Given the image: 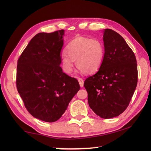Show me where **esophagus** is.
<instances>
[{
  "label": "esophagus",
  "instance_id": "1",
  "mask_svg": "<svg viewBox=\"0 0 151 151\" xmlns=\"http://www.w3.org/2000/svg\"><path fill=\"white\" fill-rule=\"evenodd\" d=\"M78 81L79 85H80L81 87H83V86H84V81H83V79L81 78H78Z\"/></svg>",
  "mask_w": 151,
  "mask_h": 151
}]
</instances>
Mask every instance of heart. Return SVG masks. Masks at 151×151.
<instances>
[{"label":"heart","instance_id":"heart-1","mask_svg":"<svg viewBox=\"0 0 151 151\" xmlns=\"http://www.w3.org/2000/svg\"><path fill=\"white\" fill-rule=\"evenodd\" d=\"M104 55L105 48L101 40L80 37L68 43L66 52L61 54L60 60L66 73L73 72L74 61H76L80 72L93 74L101 68Z\"/></svg>","mask_w":151,"mask_h":151}]
</instances>
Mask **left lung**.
Listing matches in <instances>:
<instances>
[{
	"label": "left lung",
	"mask_w": 151,
	"mask_h": 151,
	"mask_svg": "<svg viewBox=\"0 0 151 151\" xmlns=\"http://www.w3.org/2000/svg\"><path fill=\"white\" fill-rule=\"evenodd\" d=\"M103 32V63L84 86L90 108L101 118L111 119L129 106L137 85V64L134 52L119 33L109 29Z\"/></svg>",
	"instance_id": "obj_1"
}]
</instances>
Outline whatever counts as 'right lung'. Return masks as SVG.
Here are the masks:
<instances>
[{"label":"right lung","mask_w":151,"mask_h":151,"mask_svg":"<svg viewBox=\"0 0 151 151\" xmlns=\"http://www.w3.org/2000/svg\"><path fill=\"white\" fill-rule=\"evenodd\" d=\"M65 30L40 32L30 40L17 63V88L36 119L52 122L62 116L80 89L78 81L60 67Z\"/></svg>","instance_id":"right-lung-1"}]
</instances>
